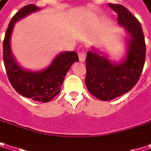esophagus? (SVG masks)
Instances as JSON below:
<instances>
[{"instance_id":"1","label":"esophagus","mask_w":151,"mask_h":151,"mask_svg":"<svg viewBox=\"0 0 151 151\" xmlns=\"http://www.w3.org/2000/svg\"><path fill=\"white\" fill-rule=\"evenodd\" d=\"M78 58H79V61L80 62H84L85 61V59H86V52H85V50H80L79 52H78Z\"/></svg>"}]
</instances>
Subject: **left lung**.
Listing matches in <instances>:
<instances>
[{"mask_svg":"<svg viewBox=\"0 0 151 151\" xmlns=\"http://www.w3.org/2000/svg\"><path fill=\"white\" fill-rule=\"evenodd\" d=\"M118 14V24L124 27L129 38L126 58L119 64L111 62L95 48L86 54V86L91 94L101 101H111L130 91L142 74L146 45L140 22L124 6L108 3Z\"/></svg>","mask_w":151,"mask_h":151,"instance_id":"8db88e82","label":"left lung"}]
</instances>
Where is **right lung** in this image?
<instances>
[{"label":"right lung","instance_id":"1","mask_svg":"<svg viewBox=\"0 0 151 151\" xmlns=\"http://www.w3.org/2000/svg\"><path fill=\"white\" fill-rule=\"evenodd\" d=\"M39 9L36 5L29 4L12 17L3 41V62L9 82L19 94L36 101L49 102L59 93L65 77L71 65L78 61V57L75 51L61 52L46 69L39 72L27 71L17 64L10 48L15 23Z\"/></svg>","mask_w":151,"mask_h":151}]
</instances>
